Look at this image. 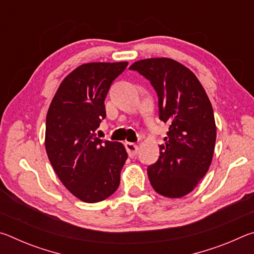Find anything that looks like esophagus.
<instances>
[{
  "mask_svg": "<svg viewBox=\"0 0 254 254\" xmlns=\"http://www.w3.org/2000/svg\"><path fill=\"white\" fill-rule=\"evenodd\" d=\"M126 149L130 157L135 156L137 151H139V147H137L135 143H132V142H126Z\"/></svg>",
  "mask_w": 254,
  "mask_h": 254,
  "instance_id": "esophagus-1",
  "label": "esophagus"
}]
</instances>
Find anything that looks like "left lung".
Returning a JSON list of instances; mask_svg holds the SVG:
<instances>
[{"mask_svg":"<svg viewBox=\"0 0 254 254\" xmlns=\"http://www.w3.org/2000/svg\"><path fill=\"white\" fill-rule=\"evenodd\" d=\"M130 69L150 80L159 119L169 126L159 159L148 167L149 180L158 194L179 198L198 185L212 162L216 141L212 104L194 72L174 59L139 60Z\"/></svg>","mask_w":254,"mask_h":254,"instance_id":"obj_1","label":"left lung"}]
</instances>
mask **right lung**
I'll list each match as a JSON object with an SVG mask.
<instances>
[{
	"mask_svg": "<svg viewBox=\"0 0 254 254\" xmlns=\"http://www.w3.org/2000/svg\"><path fill=\"white\" fill-rule=\"evenodd\" d=\"M127 66L122 62L77 67L60 84L47 113L49 161L64 186L85 203L102 201L115 192L127 159L121 142L95 134L106 117L104 101L111 85Z\"/></svg>",
	"mask_w": 254,
	"mask_h": 254,
	"instance_id": "add662e5",
	"label": "right lung"
}]
</instances>
